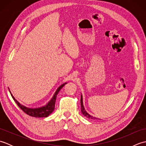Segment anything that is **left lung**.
Here are the masks:
<instances>
[{
    "instance_id": "obj_1",
    "label": "left lung",
    "mask_w": 146,
    "mask_h": 146,
    "mask_svg": "<svg viewBox=\"0 0 146 146\" xmlns=\"http://www.w3.org/2000/svg\"><path fill=\"white\" fill-rule=\"evenodd\" d=\"M80 102H81V111L82 113H83V115L84 116H85L86 117H87L88 119H97V118L95 117H93L90 115L88 114L87 112H86V110H85V108L83 107V98H82V95H81V100H80Z\"/></svg>"
}]
</instances>
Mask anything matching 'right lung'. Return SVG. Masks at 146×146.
Masks as SVG:
<instances>
[{"label":"right lung","mask_w":146,"mask_h":146,"mask_svg":"<svg viewBox=\"0 0 146 146\" xmlns=\"http://www.w3.org/2000/svg\"><path fill=\"white\" fill-rule=\"evenodd\" d=\"M66 83H64V84L61 85L60 86H59L58 88L57 89V90L56 91L55 94H54L53 97H52V98H51V100L48 102V104H46L45 106H43V107H39V108H27L25 106H24V105H21L19 102L15 100V98L13 97V95H12L11 92H10V93H11V95L12 96V98L14 99V102L17 104L19 107L24 113H26V114L29 115L31 116V117H37V118L47 117L52 112V111H54L56 96L58 94V92L60 91V90L63 87V86L66 84Z\"/></svg>","instance_id":"1"}]
</instances>
